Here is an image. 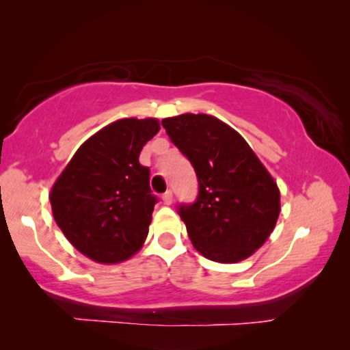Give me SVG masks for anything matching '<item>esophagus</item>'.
Listing matches in <instances>:
<instances>
[{
  "label": "esophagus",
  "mask_w": 350,
  "mask_h": 350,
  "mask_svg": "<svg viewBox=\"0 0 350 350\" xmlns=\"http://www.w3.org/2000/svg\"><path fill=\"white\" fill-rule=\"evenodd\" d=\"M162 200H164L165 205H170L174 202V194H172V191H167V193L162 194Z\"/></svg>",
  "instance_id": "obj_1"
}]
</instances>
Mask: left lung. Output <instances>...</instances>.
<instances>
[{
  "mask_svg": "<svg viewBox=\"0 0 350 350\" xmlns=\"http://www.w3.org/2000/svg\"><path fill=\"white\" fill-rule=\"evenodd\" d=\"M162 126L198 175V199L178 207L196 250L217 262L253 255L280 213L269 172L242 135L217 118L186 113L162 119Z\"/></svg>",
  "mask_w": 350,
  "mask_h": 350,
  "instance_id": "1",
  "label": "left lung"
}]
</instances>
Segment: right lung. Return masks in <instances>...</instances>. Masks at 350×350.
Listing matches in <instances>:
<instances>
[{"mask_svg": "<svg viewBox=\"0 0 350 350\" xmlns=\"http://www.w3.org/2000/svg\"><path fill=\"white\" fill-rule=\"evenodd\" d=\"M159 121L119 119L85 140L51 189L55 223L76 250L114 265L140 250L157 198L138 156Z\"/></svg>", "mask_w": 350, "mask_h": 350, "instance_id": "add662e5", "label": "right lung"}]
</instances>
